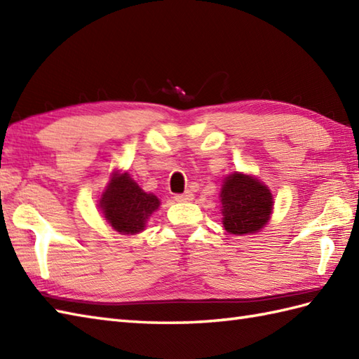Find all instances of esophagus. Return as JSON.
Wrapping results in <instances>:
<instances>
[{"instance_id": "obj_1", "label": "esophagus", "mask_w": 359, "mask_h": 359, "mask_svg": "<svg viewBox=\"0 0 359 359\" xmlns=\"http://www.w3.org/2000/svg\"><path fill=\"white\" fill-rule=\"evenodd\" d=\"M193 197H194V194L188 189V191L182 193V194H175L174 196V201L175 202H189V201H193Z\"/></svg>"}]
</instances>
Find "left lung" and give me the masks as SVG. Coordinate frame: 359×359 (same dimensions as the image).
Instances as JSON below:
<instances>
[{"label": "left lung", "mask_w": 359, "mask_h": 359, "mask_svg": "<svg viewBox=\"0 0 359 359\" xmlns=\"http://www.w3.org/2000/svg\"><path fill=\"white\" fill-rule=\"evenodd\" d=\"M220 202L225 230L239 236L261 230L273 210L270 189L251 175L239 172L225 177Z\"/></svg>", "instance_id": "8db88e82"}]
</instances>
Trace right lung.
Returning <instances> with one entry per match:
<instances>
[{
    "mask_svg": "<svg viewBox=\"0 0 359 359\" xmlns=\"http://www.w3.org/2000/svg\"><path fill=\"white\" fill-rule=\"evenodd\" d=\"M158 205L157 197L144 193L126 172L112 175L100 201L108 224L121 234L140 233Z\"/></svg>",
    "mask_w": 359,
    "mask_h": 359,
    "instance_id": "right-lung-1",
    "label": "right lung"
}]
</instances>
